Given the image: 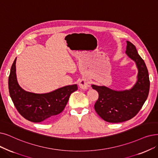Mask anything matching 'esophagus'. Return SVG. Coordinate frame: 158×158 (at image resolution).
<instances>
[{
    "mask_svg": "<svg viewBox=\"0 0 158 158\" xmlns=\"http://www.w3.org/2000/svg\"><path fill=\"white\" fill-rule=\"evenodd\" d=\"M79 87L82 89H86L88 86V80L86 79H81L79 82Z\"/></svg>",
    "mask_w": 158,
    "mask_h": 158,
    "instance_id": "esophagus-1",
    "label": "esophagus"
}]
</instances>
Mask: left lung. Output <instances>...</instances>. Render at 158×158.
I'll list each match as a JSON object with an SVG mask.
<instances>
[{
    "label": "left lung",
    "mask_w": 158,
    "mask_h": 158,
    "mask_svg": "<svg viewBox=\"0 0 158 158\" xmlns=\"http://www.w3.org/2000/svg\"><path fill=\"white\" fill-rule=\"evenodd\" d=\"M126 53L135 61L138 68V81L132 89L115 91L104 86L92 85L99 94V98L94 105L95 110L102 119L109 123H121L133 118L139 112L149 93L147 68L135 46L128 41Z\"/></svg>",
    "instance_id": "left-lung-1"
}]
</instances>
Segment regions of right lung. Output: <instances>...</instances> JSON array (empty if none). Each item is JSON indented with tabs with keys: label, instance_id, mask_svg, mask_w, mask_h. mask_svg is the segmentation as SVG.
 <instances>
[{
	"label": "right lung",
	"instance_id": "1",
	"mask_svg": "<svg viewBox=\"0 0 158 158\" xmlns=\"http://www.w3.org/2000/svg\"><path fill=\"white\" fill-rule=\"evenodd\" d=\"M16 59L11 67L8 88L11 100L19 113L27 120L39 123L51 120L62 112L72 93L77 90V85L64 86L47 94L26 92L18 84Z\"/></svg>",
	"mask_w": 158,
	"mask_h": 158
}]
</instances>
